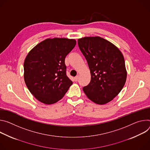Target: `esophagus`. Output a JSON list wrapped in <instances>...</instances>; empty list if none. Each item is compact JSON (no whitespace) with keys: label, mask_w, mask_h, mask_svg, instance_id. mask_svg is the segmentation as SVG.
Here are the masks:
<instances>
[{"label":"esophagus","mask_w":150,"mask_h":150,"mask_svg":"<svg viewBox=\"0 0 150 150\" xmlns=\"http://www.w3.org/2000/svg\"><path fill=\"white\" fill-rule=\"evenodd\" d=\"M79 76H76L74 78V81H77L78 80H79Z\"/></svg>","instance_id":"esophagus-1"}]
</instances>
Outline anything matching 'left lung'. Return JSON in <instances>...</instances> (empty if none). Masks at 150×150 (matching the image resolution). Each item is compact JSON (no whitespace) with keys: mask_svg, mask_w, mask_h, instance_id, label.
Segmentation results:
<instances>
[{"mask_svg":"<svg viewBox=\"0 0 150 150\" xmlns=\"http://www.w3.org/2000/svg\"><path fill=\"white\" fill-rule=\"evenodd\" d=\"M77 43L91 76L89 84L83 88V92L97 104L110 102L122 91L127 78L122 52L114 44L99 36L80 38Z\"/></svg>","mask_w":150,"mask_h":150,"instance_id":"obj_1","label":"left lung"}]
</instances>
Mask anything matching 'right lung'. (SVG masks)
<instances>
[{"instance_id": "right-lung-1", "label": "right lung", "mask_w": 150, "mask_h": 150, "mask_svg": "<svg viewBox=\"0 0 150 150\" xmlns=\"http://www.w3.org/2000/svg\"><path fill=\"white\" fill-rule=\"evenodd\" d=\"M76 41L67 38H48L28 52L24 62L25 85L38 101L56 103L63 98L72 81L66 75L65 58Z\"/></svg>"}]
</instances>
